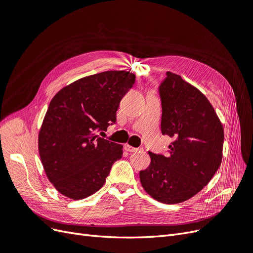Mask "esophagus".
<instances>
[{
  "mask_svg": "<svg viewBox=\"0 0 253 253\" xmlns=\"http://www.w3.org/2000/svg\"><path fill=\"white\" fill-rule=\"evenodd\" d=\"M125 149H126V151H127V152H129V153H135V152L140 151V149L133 148V147H131V145H129V144H126V145H125Z\"/></svg>",
  "mask_w": 253,
  "mask_h": 253,
  "instance_id": "1",
  "label": "esophagus"
}]
</instances>
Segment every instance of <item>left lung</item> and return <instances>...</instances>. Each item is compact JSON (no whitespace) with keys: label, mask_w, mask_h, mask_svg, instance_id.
Segmentation results:
<instances>
[{"label":"left lung","mask_w":253,"mask_h":253,"mask_svg":"<svg viewBox=\"0 0 253 253\" xmlns=\"http://www.w3.org/2000/svg\"><path fill=\"white\" fill-rule=\"evenodd\" d=\"M159 93L162 132L173 142L167 156L149 152L151 164L139 177L154 200L179 204L200 192L217 171L223 158L224 127L207 97L179 75L168 72Z\"/></svg>","instance_id":"1"}]
</instances>
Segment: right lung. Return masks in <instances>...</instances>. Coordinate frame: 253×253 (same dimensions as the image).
<instances>
[{
	"instance_id": "right-lung-1",
	"label": "right lung",
	"mask_w": 253,
	"mask_h": 253,
	"mask_svg": "<svg viewBox=\"0 0 253 253\" xmlns=\"http://www.w3.org/2000/svg\"><path fill=\"white\" fill-rule=\"evenodd\" d=\"M135 77L126 71L102 72L68 84L51 99L38 144L45 174L61 194L79 201L104 185L124 152L97 132L116 122L120 100Z\"/></svg>"
}]
</instances>
